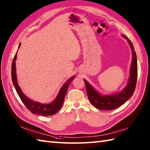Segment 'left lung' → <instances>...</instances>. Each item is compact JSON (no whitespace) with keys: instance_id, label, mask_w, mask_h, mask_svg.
<instances>
[{"instance_id":"8db88e82","label":"left lung","mask_w":150,"mask_h":150,"mask_svg":"<svg viewBox=\"0 0 150 150\" xmlns=\"http://www.w3.org/2000/svg\"><path fill=\"white\" fill-rule=\"evenodd\" d=\"M129 43L132 51V61L130 68V79L128 84L122 91L117 94L107 96H102L94 89L91 85L84 80L87 95L90 102L97 109L100 110H112L120 107L124 104L130 97L133 95L137 79V56L134 48L131 41L128 37L123 35Z\"/></svg>"}]
</instances>
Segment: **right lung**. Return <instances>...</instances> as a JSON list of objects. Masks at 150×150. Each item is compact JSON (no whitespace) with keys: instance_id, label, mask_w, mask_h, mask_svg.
<instances>
[{"instance_id":"obj_1","label":"right lung","mask_w":150,"mask_h":150,"mask_svg":"<svg viewBox=\"0 0 150 150\" xmlns=\"http://www.w3.org/2000/svg\"><path fill=\"white\" fill-rule=\"evenodd\" d=\"M21 44L19 45L20 48ZM16 53L13 58V62H12V67H11V76H12V81L13 82L14 86H15L16 91L18 93L19 97L20 98L21 100L22 101L25 106L27 108L28 110H29L33 114H36L38 115H41V116H52L54 114L58 112L59 110L61 109L62 104L64 102V100L65 98L66 93H67V89L68 88V86L70 83L71 81H73L75 77H73L69 79L68 81L64 83V85L62 87L60 91H59L57 96L56 97L54 102L50 103V104H42L39 102H33V101L30 100L27 97L24 95L23 93H22V90L20 88V87L17 82V78L16 75V62L15 61L16 59Z\"/></svg>"}]
</instances>
